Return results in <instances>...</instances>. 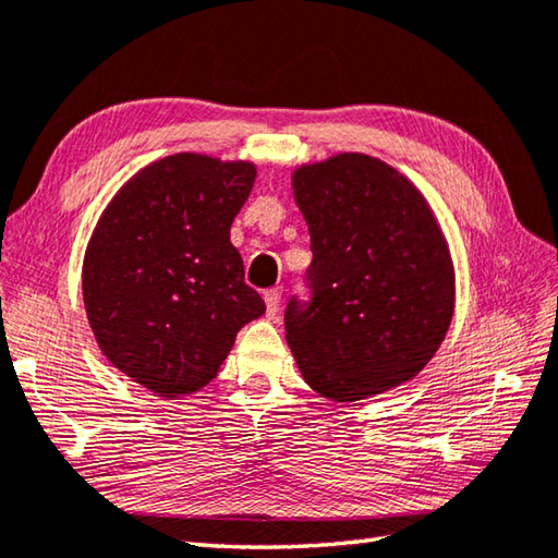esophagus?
<instances>
[{"label":"esophagus","instance_id":"1","mask_svg":"<svg viewBox=\"0 0 558 558\" xmlns=\"http://www.w3.org/2000/svg\"><path fill=\"white\" fill-rule=\"evenodd\" d=\"M280 294H282V290L280 288H270V290H266L264 292V300H266V314L270 316H276L278 314V310H280Z\"/></svg>","mask_w":558,"mask_h":558}]
</instances>
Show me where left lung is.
I'll list each match as a JSON object with an SVG mask.
<instances>
[{
	"mask_svg": "<svg viewBox=\"0 0 558 558\" xmlns=\"http://www.w3.org/2000/svg\"><path fill=\"white\" fill-rule=\"evenodd\" d=\"M312 236L307 300L286 333L322 397L357 401L416 377L454 312V268L428 203L389 163L338 155L294 171Z\"/></svg>",
	"mask_w": 558,
	"mask_h": 558,
	"instance_id": "obj_1",
	"label": "left lung"
}]
</instances>
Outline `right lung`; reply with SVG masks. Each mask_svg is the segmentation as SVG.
<instances>
[{"instance_id": "right-lung-1", "label": "right lung", "mask_w": 558, "mask_h": 558, "mask_svg": "<svg viewBox=\"0 0 558 558\" xmlns=\"http://www.w3.org/2000/svg\"><path fill=\"white\" fill-rule=\"evenodd\" d=\"M254 163L173 155L118 191L86 246L82 290L104 355L159 397L210 381L236 331L266 312L229 227Z\"/></svg>"}]
</instances>
